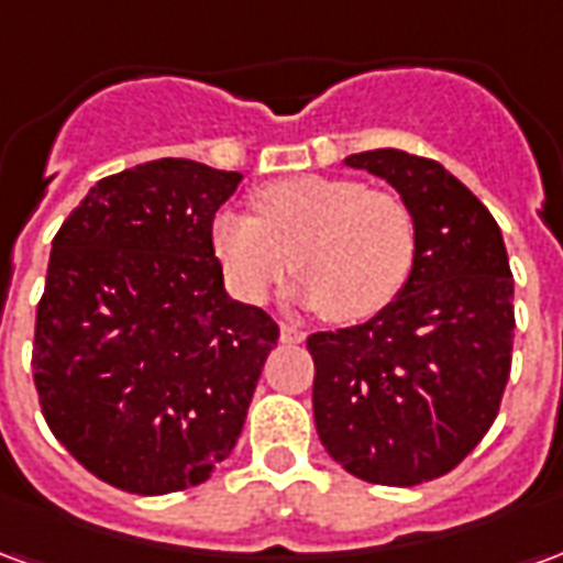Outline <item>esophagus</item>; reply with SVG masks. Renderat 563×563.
Segmentation results:
<instances>
[{
	"mask_svg": "<svg viewBox=\"0 0 563 563\" xmlns=\"http://www.w3.org/2000/svg\"><path fill=\"white\" fill-rule=\"evenodd\" d=\"M305 331L298 329V325H289V322H283L280 325V341L283 343H305Z\"/></svg>",
	"mask_w": 563,
	"mask_h": 563,
	"instance_id": "esophagus-1",
	"label": "esophagus"
}]
</instances>
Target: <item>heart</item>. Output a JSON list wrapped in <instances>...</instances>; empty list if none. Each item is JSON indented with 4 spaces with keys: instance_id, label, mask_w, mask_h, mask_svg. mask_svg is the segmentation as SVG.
<instances>
[{
    "instance_id": "b5f03b06",
    "label": "heart",
    "mask_w": 563,
    "mask_h": 563,
    "mask_svg": "<svg viewBox=\"0 0 563 563\" xmlns=\"http://www.w3.org/2000/svg\"><path fill=\"white\" fill-rule=\"evenodd\" d=\"M256 213L225 208L210 225L213 256L250 305L268 301L295 265L298 305L362 322L386 310L410 277L416 225L391 192L350 177L301 174L262 186Z\"/></svg>"
}]
</instances>
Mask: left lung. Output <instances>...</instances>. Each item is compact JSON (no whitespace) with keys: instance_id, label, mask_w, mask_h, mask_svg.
Instances as JSON below:
<instances>
[{"instance_id":"left-lung-1","label":"left lung","mask_w":563,"mask_h":563,"mask_svg":"<svg viewBox=\"0 0 563 563\" xmlns=\"http://www.w3.org/2000/svg\"><path fill=\"white\" fill-rule=\"evenodd\" d=\"M343 165L398 189L416 258L377 317L307 338L319 440L365 483H428L483 440L500 407L516 329L507 246L483 201L440 162L383 147Z\"/></svg>"}]
</instances>
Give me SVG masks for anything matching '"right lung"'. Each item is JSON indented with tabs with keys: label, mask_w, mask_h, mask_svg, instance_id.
I'll return each instance as SVG.
<instances>
[{
	"label": "right lung",
	"mask_w": 563,
	"mask_h": 563,
	"mask_svg": "<svg viewBox=\"0 0 563 563\" xmlns=\"http://www.w3.org/2000/svg\"><path fill=\"white\" fill-rule=\"evenodd\" d=\"M241 177L144 162L102 177L54 238L32 346L42 413L87 471L132 495L205 483L232 455L280 338L225 292L210 244Z\"/></svg>",
	"instance_id": "obj_1"
}]
</instances>
